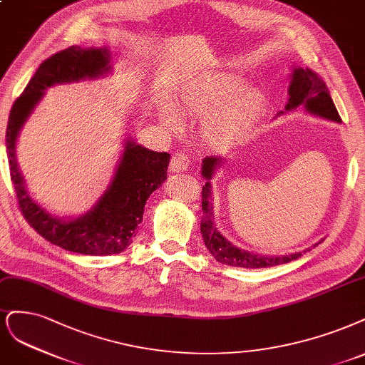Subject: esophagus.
<instances>
[{
	"label": "esophagus",
	"mask_w": 365,
	"mask_h": 365,
	"mask_svg": "<svg viewBox=\"0 0 365 365\" xmlns=\"http://www.w3.org/2000/svg\"><path fill=\"white\" fill-rule=\"evenodd\" d=\"M190 168V157L185 153H177L170 158V170L172 172H184Z\"/></svg>",
	"instance_id": "34e87169"
}]
</instances>
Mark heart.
Listing matches in <instances>:
<instances>
[{"instance_id":"obj_1","label":"heart","mask_w":365,"mask_h":365,"mask_svg":"<svg viewBox=\"0 0 365 365\" xmlns=\"http://www.w3.org/2000/svg\"><path fill=\"white\" fill-rule=\"evenodd\" d=\"M246 83L231 75L205 77L185 86L180 96V108L187 115L204 118L205 142L226 149L245 142L259 123L267 107V96L261 91L243 92ZM169 127L177 120L165 116Z\"/></svg>"}]
</instances>
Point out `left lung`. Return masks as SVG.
Returning a JSON list of instances; mask_svg holds the SVG:
<instances>
[{
	"mask_svg": "<svg viewBox=\"0 0 365 365\" xmlns=\"http://www.w3.org/2000/svg\"><path fill=\"white\" fill-rule=\"evenodd\" d=\"M288 99L287 110L297 108L299 106H305L308 111L319 115L322 118L331 119L335 122H340L341 118L338 115V111L334 106L332 98L329 95L328 86L323 81L319 73L314 72L312 69L307 68H297L293 72V78L288 87ZM220 157H205L202 161V175L204 178L210 180L215 173L216 168L220 165ZM202 211L204 216L200 220V232H202V238L205 242V246L208 252L215 257L219 262L226 264V266L234 267H245V269H262V267H272L279 266V264L290 262L293 259H297L302 257V252L284 255V257H264L257 255L247 250H240L231 245L226 238L219 232L216 228L215 222H212V204H211V187L210 182H207L202 187ZM317 246V245H316ZM305 254V250H304Z\"/></svg>",
	"mask_w": 365,
	"mask_h": 365,
	"instance_id": "8db88e82",
	"label": "left lung"
}]
</instances>
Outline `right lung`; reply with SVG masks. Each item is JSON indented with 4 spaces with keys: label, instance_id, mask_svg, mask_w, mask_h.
Here are the masks:
<instances>
[{
    "label": "right lung",
    "instance_id": "1",
    "mask_svg": "<svg viewBox=\"0 0 365 365\" xmlns=\"http://www.w3.org/2000/svg\"><path fill=\"white\" fill-rule=\"evenodd\" d=\"M108 60L107 49H83L75 45L48 57L14 103L6 131L10 178L22 216L45 240L83 255L119 254L130 246L137 225L142 222L146 199L168 177L170 155L128 142L115 180L96 207L77 220L65 222L49 216L25 190L16 165L15 142L46 87L98 77L110 69Z\"/></svg>",
    "mask_w": 365,
    "mask_h": 365
}]
</instances>
